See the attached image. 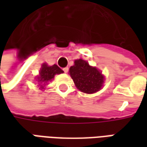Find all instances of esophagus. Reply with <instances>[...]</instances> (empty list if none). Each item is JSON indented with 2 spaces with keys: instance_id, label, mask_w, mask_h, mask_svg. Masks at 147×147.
<instances>
[{
  "instance_id": "obj_1",
  "label": "esophagus",
  "mask_w": 147,
  "mask_h": 147,
  "mask_svg": "<svg viewBox=\"0 0 147 147\" xmlns=\"http://www.w3.org/2000/svg\"><path fill=\"white\" fill-rule=\"evenodd\" d=\"M63 71H64L65 73H67V71H68V67H64V68H63Z\"/></svg>"
}]
</instances>
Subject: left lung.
<instances>
[{
    "label": "left lung",
    "mask_w": 147,
    "mask_h": 147,
    "mask_svg": "<svg viewBox=\"0 0 147 147\" xmlns=\"http://www.w3.org/2000/svg\"><path fill=\"white\" fill-rule=\"evenodd\" d=\"M71 79L77 89L86 94H94L102 89L105 77L102 72L89 64L87 61L78 59L69 69Z\"/></svg>",
    "instance_id": "1"
}]
</instances>
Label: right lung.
Returning <instances> with one entry per match:
<instances>
[{
    "label": "right lung",
    "instance_id": "obj_1",
    "mask_svg": "<svg viewBox=\"0 0 147 147\" xmlns=\"http://www.w3.org/2000/svg\"><path fill=\"white\" fill-rule=\"evenodd\" d=\"M64 71L58 67L57 64L49 66L48 64H42V67L39 71V75L36 77V81L38 82L40 89L43 90L45 86L48 83L49 81H51L54 78L55 75L63 73Z\"/></svg>",
    "mask_w": 147,
    "mask_h": 147
}]
</instances>
